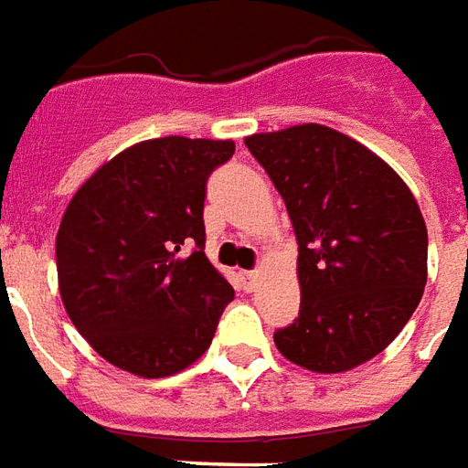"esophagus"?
<instances>
[{
	"label": "esophagus",
	"mask_w": 468,
	"mask_h": 468,
	"mask_svg": "<svg viewBox=\"0 0 468 468\" xmlns=\"http://www.w3.org/2000/svg\"><path fill=\"white\" fill-rule=\"evenodd\" d=\"M244 284H247L249 292H251V289H257L259 271H244Z\"/></svg>",
	"instance_id": "obj_1"
}]
</instances>
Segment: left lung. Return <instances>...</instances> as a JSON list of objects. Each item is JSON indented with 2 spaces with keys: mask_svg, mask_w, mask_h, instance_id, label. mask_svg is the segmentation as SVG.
<instances>
[{
  "mask_svg": "<svg viewBox=\"0 0 468 468\" xmlns=\"http://www.w3.org/2000/svg\"><path fill=\"white\" fill-rule=\"evenodd\" d=\"M282 194L299 241V319L274 334L296 367L342 374L394 342L426 286L414 194L369 146L324 124L244 139Z\"/></svg>",
  "mask_w": 468,
  "mask_h": 468,
  "instance_id": "8db88e82",
  "label": "left lung"
}]
</instances>
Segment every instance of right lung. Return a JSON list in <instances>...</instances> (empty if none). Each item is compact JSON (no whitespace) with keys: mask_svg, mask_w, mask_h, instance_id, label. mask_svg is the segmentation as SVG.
Listing matches in <instances>:
<instances>
[{"mask_svg":"<svg viewBox=\"0 0 468 468\" xmlns=\"http://www.w3.org/2000/svg\"><path fill=\"white\" fill-rule=\"evenodd\" d=\"M231 154V139H146L71 197L57 231L61 304L112 367L162 378L209 349L234 289L201 251V214L207 176Z\"/></svg>","mask_w":468,"mask_h":468,"instance_id":"1","label":"right lung"}]
</instances>
